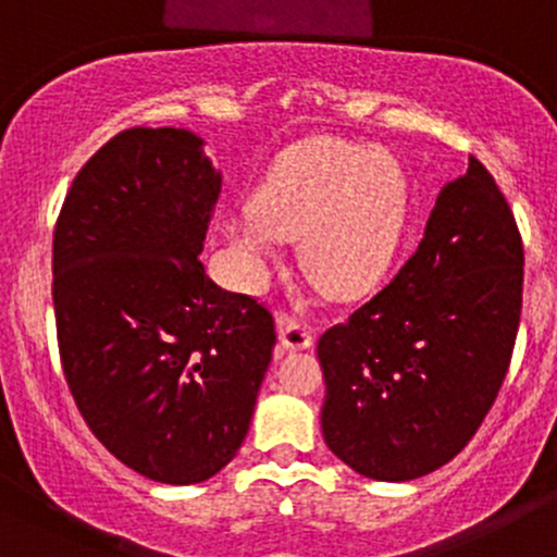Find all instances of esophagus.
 Listing matches in <instances>:
<instances>
[{
  "label": "esophagus",
  "mask_w": 557,
  "mask_h": 557,
  "mask_svg": "<svg viewBox=\"0 0 557 557\" xmlns=\"http://www.w3.org/2000/svg\"><path fill=\"white\" fill-rule=\"evenodd\" d=\"M313 339V329L300 324V321H286L284 329H281V345L286 350H310Z\"/></svg>",
  "instance_id": "34e87169"
}]
</instances>
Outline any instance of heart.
Here are the masks:
<instances>
[{
    "instance_id": "heart-1",
    "label": "heart",
    "mask_w": 557,
    "mask_h": 557,
    "mask_svg": "<svg viewBox=\"0 0 557 557\" xmlns=\"http://www.w3.org/2000/svg\"><path fill=\"white\" fill-rule=\"evenodd\" d=\"M409 218V175L391 151L310 140L271 166L255 209L231 220L249 268L273 260L281 238L300 236L305 276L332 297L369 289L396 255Z\"/></svg>"
}]
</instances>
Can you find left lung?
Here are the masks:
<instances>
[{"mask_svg":"<svg viewBox=\"0 0 557 557\" xmlns=\"http://www.w3.org/2000/svg\"><path fill=\"white\" fill-rule=\"evenodd\" d=\"M523 244L475 157L446 183L396 278L319 339L321 430L348 468L411 481L457 457L492 409L520 324Z\"/></svg>","mask_w":557,"mask_h":557,"instance_id":"1","label":"left lung"}]
</instances>
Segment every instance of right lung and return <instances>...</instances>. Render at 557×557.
<instances>
[{
	"mask_svg": "<svg viewBox=\"0 0 557 557\" xmlns=\"http://www.w3.org/2000/svg\"><path fill=\"white\" fill-rule=\"evenodd\" d=\"M220 188L199 135L124 129L74 177L52 236L71 396L119 462L172 486L236 457L276 345L268 308L199 260Z\"/></svg>",
	"mask_w": 557,
	"mask_h": 557,
	"instance_id": "1",
	"label": "right lung"
}]
</instances>
